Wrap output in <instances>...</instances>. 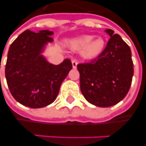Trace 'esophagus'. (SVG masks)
I'll return each mask as SVG.
<instances>
[{
    "label": "esophagus",
    "mask_w": 146,
    "mask_h": 146,
    "mask_svg": "<svg viewBox=\"0 0 146 146\" xmlns=\"http://www.w3.org/2000/svg\"><path fill=\"white\" fill-rule=\"evenodd\" d=\"M71 63H72V67H73V68H77V65H78V61L77 60H73L72 61H71Z\"/></svg>",
    "instance_id": "1"
}]
</instances>
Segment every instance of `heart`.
I'll use <instances>...</instances> for the list:
<instances>
[{"mask_svg": "<svg viewBox=\"0 0 146 146\" xmlns=\"http://www.w3.org/2000/svg\"><path fill=\"white\" fill-rule=\"evenodd\" d=\"M71 48L81 52V55L86 59H95L104 52L105 42L102 38H95L93 35H83L72 38L68 42Z\"/></svg>", "mask_w": 146, "mask_h": 146, "instance_id": "heart-1", "label": "heart"}]
</instances>
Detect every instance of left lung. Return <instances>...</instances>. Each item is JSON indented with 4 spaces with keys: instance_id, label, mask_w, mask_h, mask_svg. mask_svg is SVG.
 Masks as SVG:
<instances>
[{
    "instance_id": "left-lung-1",
    "label": "left lung",
    "mask_w": 146,
    "mask_h": 146,
    "mask_svg": "<svg viewBox=\"0 0 146 146\" xmlns=\"http://www.w3.org/2000/svg\"><path fill=\"white\" fill-rule=\"evenodd\" d=\"M106 48L98 59L77 65L80 89L88 102L107 108L121 101L127 94L134 75L130 47L111 29Z\"/></svg>"
}]
</instances>
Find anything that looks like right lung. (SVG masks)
I'll return each mask as SVG.
<instances>
[{
	"label": "right lung",
	"mask_w": 146,
	"mask_h": 146,
	"mask_svg": "<svg viewBox=\"0 0 146 146\" xmlns=\"http://www.w3.org/2000/svg\"><path fill=\"white\" fill-rule=\"evenodd\" d=\"M52 35L48 30L37 33L27 30L9 47L5 77L13 98L23 105L39 108L52 104L72 69L69 59L54 65L42 55L53 42Z\"/></svg>",
	"instance_id": "right-lung-1"
}]
</instances>
